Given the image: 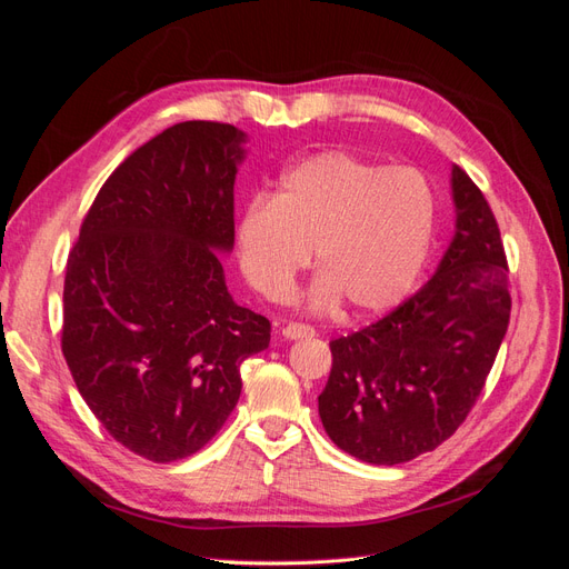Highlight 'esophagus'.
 <instances>
[{
  "mask_svg": "<svg viewBox=\"0 0 569 569\" xmlns=\"http://www.w3.org/2000/svg\"><path fill=\"white\" fill-rule=\"evenodd\" d=\"M282 337L284 339H311L316 337V330L311 325H301V322H289L282 327Z\"/></svg>",
  "mask_w": 569,
  "mask_h": 569,
  "instance_id": "1",
  "label": "esophagus"
}]
</instances>
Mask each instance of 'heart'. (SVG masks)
Returning <instances> with one entry per match:
<instances>
[{"label": "heart", "mask_w": 569, "mask_h": 569, "mask_svg": "<svg viewBox=\"0 0 569 569\" xmlns=\"http://www.w3.org/2000/svg\"><path fill=\"white\" fill-rule=\"evenodd\" d=\"M435 237L437 197L422 173L325 151L289 168L272 199L247 206L237 256L258 295L284 301L313 251V311L349 299L358 313H382L418 284Z\"/></svg>", "instance_id": "1"}]
</instances>
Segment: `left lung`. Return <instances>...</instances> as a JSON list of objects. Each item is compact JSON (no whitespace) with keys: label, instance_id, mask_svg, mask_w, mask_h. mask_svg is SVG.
<instances>
[{"label":"left lung","instance_id":"8db88e82","mask_svg":"<svg viewBox=\"0 0 569 569\" xmlns=\"http://www.w3.org/2000/svg\"><path fill=\"white\" fill-rule=\"evenodd\" d=\"M456 230L420 291L396 311L330 341L318 396L325 432L370 465L435 451L468 418L508 332V263L479 187L451 168Z\"/></svg>","mask_w":569,"mask_h":569}]
</instances>
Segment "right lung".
<instances>
[{
  "instance_id": "right-lung-1",
  "label": "right lung",
  "mask_w": 569,
  "mask_h": 569,
  "mask_svg": "<svg viewBox=\"0 0 569 569\" xmlns=\"http://www.w3.org/2000/svg\"><path fill=\"white\" fill-rule=\"evenodd\" d=\"M247 132L187 120L120 163L82 220L63 282L61 349L107 432L153 462L197 453L242 393L270 322L234 303V178Z\"/></svg>"
}]
</instances>
